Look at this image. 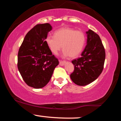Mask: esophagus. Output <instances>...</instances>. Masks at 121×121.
I'll return each mask as SVG.
<instances>
[{
    "label": "esophagus",
    "mask_w": 121,
    "mask_h": 121,
    "mask_svg": "<svg viewBox=\"0 0 121 121\" xmlns=\"http://www.w3.org/2000/svg\"><path fill=\"white\" fill-rule=\"evenodd\" d=\"M59 62H60V65H64L66 63V61H62V60H60L59 61Z\"/></svg>",
    "instance_id": "1"
}]
</instances>
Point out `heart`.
<instances>
[{
  "instance_id": "b5f03b06",
  "label": "heart",
  "mask_w": 121,
  "mask_h": 121,
  "mask_svg": "<svg viewBox=\"0 0 121 121\" xmlns=\"http://www.w3.org/2000/svg\"><path fill=\"white\" fill-rule=\"evenodd\" d=\"M86 42V36L81 30L70 28H62L54 33V36L48 35L45 43L50 51L56 55L62 48L64 56L74 58L82 52Z\"/></svg>"
}]
</instances>
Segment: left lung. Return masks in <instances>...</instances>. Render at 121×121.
Wrapping results in <instances>:
<instances>
[{
	"label": "left lung",
	"mask_w": 121,
	"mask_h": 121,
	"mask_svg": "<svg viewBox=\"0 0 121 121\" xmlns=\"http://www.w3.org/2000/svg\"><path fill=\"white\" fill-rule=\"evenodd\" d=\"M86 34L87 45L81 57L72 61L74 69L70 78L79 86H85L95 81L103 70L105 60V48L99 36L91 30Z\"/></svg>",
	"instance_id": "8db88e82"
}]
</instances>
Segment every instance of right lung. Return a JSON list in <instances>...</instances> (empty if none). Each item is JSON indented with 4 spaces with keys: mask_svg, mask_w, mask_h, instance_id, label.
<instances>
[{
    "mask_svg": "<svg viewBox=\"0 0 121 121\" xmlns=\"http://www.w3.org/2000/svg\"><path fill=\"white\" fill-rule=\"evenodd\" d=\"M52 29L49 23L37 24L27 33L19 48L17 68L29 86L35 89L45 86L59 65V60L45 43Z\"/></svg>",
    "mask_w": 121,
    "mask_h": 121,
    "instance_id": "right-lung-1",
    "label": "right lung"
}]
</instances>
